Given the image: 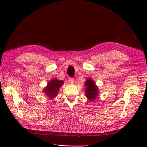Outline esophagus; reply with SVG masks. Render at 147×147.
Returning a JSON list of instances; mask_svg holds the SVG:
<instances>
[{
	"label": "esophagus",
	"instance_id": "obj_1",
	"mask_svg": "<svg viewBox=\"0 0 147 147\" xmlns=\"http://www.w3.org/2000/svg\"><path fill=\"white\" fill-rule=\"evenodd\" d=\"M69 83H70L73 84V83H74V79L72 78H69Z\"/></svg>",
	"mask_w": 147,
	"mask_h": 147
}]
</instances>
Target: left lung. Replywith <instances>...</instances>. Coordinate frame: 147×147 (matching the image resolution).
<instances>
[{
  "label": "left lung",
  "mask_w": 147,
  "mask_h": 147,
  "mask_svg": "<svg viewBox=\"0 0 147 147\" xmlns=\"http://www.w3.org/2000/svg\"><path fill=\"white\" fill-rule=\"evenodd\" d=\"M84 85L86 86L85 94L86 96L90 101H93L98 96L99 94L98 86L96 85L95 82L90 78L86 80Z\"/></svg>",
  "instance_id": "1"
}]
</instances>
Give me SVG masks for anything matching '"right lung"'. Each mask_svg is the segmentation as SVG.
Here are the masks:
<instances>
[{
    "instance_id": "right-lung-1",
    "label": "right lung",
    "mask_w": 147,
    "mask_h": 147,
    "mask_svg": "<svg viewBox=\"0 0 147 147\" xmlns=\"http://www.w3.org/2000/svg\"><path fill=\"white\" fill-rule=\"evenodd\" d=\"M63 83L64 82L63 80H59L56 79H52L48 82L47 86L44 89V93H45L50 99H53L57 96L59 88Z\"/></svg>"
}]
</instances>
